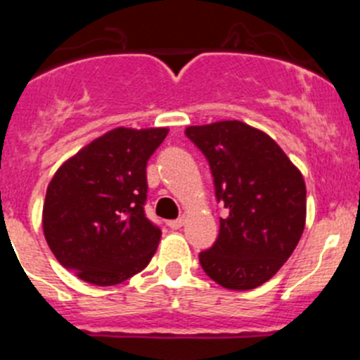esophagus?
<instances>
[{
    "mask_svg": "<svg viewBox=\"0 0 360 360\" xmlns=\"http://www.w3.org/2000/svg\"><path fill=\"white\" fill-rule=\"evenodd\" d=\"M183 224H184V219H183V217H177V219L169 221V223H167V226H169L170 230H179V228L183 226Z\"/></svg>",
    "mask_w": 360,
    "mask_h": 360,
    "instance_id": "34e87169",
    "label": "esophagus"
}]
</instances>
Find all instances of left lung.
I'll return each instance as SVG.
<instances>
[{
  "mask_svg": "<svg viewBox=\"0 0 360 360\" xmlns=\"http://www.w3.org/2000/svg\"><path fill=\"white\" fill-rule=\"evenodd\" d=\"M184 134L205 155L217 202L228 209L212 248L198 254L203 271L235 291L264 284L304 230L303 176L270 136L237 120L188 127Z\"/></svg>",
  "mask_w": 360,
  "mask_h": 360,
  "instance_id": "left-lung-1",
  "label": "left lung"
}]
</instances>
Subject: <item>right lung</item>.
Here are the masks:
<instances>
[{
	"label": "right lung",
	"instance_id": "add662e5",
	"mask_svg": "<svg viewBox=\"0 0 360 360\" xmlns=\"http://www.w3.org/2000/svg\"><path fill=\"white\" fill-rule=\"evenodd\" d=\"M167 129H120L83 148L46 188L43 231L64 268L94 285H116L148 266L162 230L144 212L146 165Z\"/></svg>",
	"mask_w": 360,
	"mask_h": 360
}]
</instances>
